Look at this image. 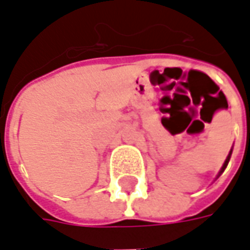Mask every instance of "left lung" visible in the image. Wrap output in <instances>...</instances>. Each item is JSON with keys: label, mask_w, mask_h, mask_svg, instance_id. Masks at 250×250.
Listing matches in <instances>:
<instances>
[{"label": "left lung", "mask_w": 250, "mask_h": 250, "mask_svg": "<svg viewBox=\"0 0 250 250\" xmlns=\"http://www.w3.org/2000/svg\"><path fill=\"white\" fill-rule=\"evenodd\" d=\"M230 155H231V151L229 152V155H228V158H226V161H225V163H224V166H222V168H221L220 174L222 173V171H224V170H225V168H226V166H228V163H229V159H230Z\"/></svg>", "instance_id": "left-lung-1"}]
</instances>
